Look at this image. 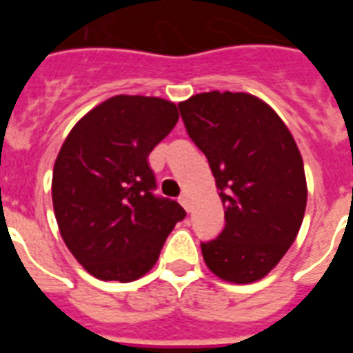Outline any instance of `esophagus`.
<instances>
[{"instance_id":"esophagus-1","label":"esophagus","mask_w":353,"mask_h":353,"mask_svg":"<svg viewBox=\"0 0 353 353\" xmlns=\"http://www.w3.org/2000/svg\"><path fill=\"white\" fill-rule=\"evenodd\" d=\"M180 205L185 208L187 212H192V203H191V196L189 194H182L180 196Z\"/></svg>"}]
</instances>
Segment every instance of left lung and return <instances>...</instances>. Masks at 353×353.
<instances>
[{
    "mask_svg": "<svg viewBox=\"0 0 353 353\" xmlns=\"http://www.w3.org/2000/svg\"><path fill=\"white\" fill-rule=\"evenodd\" d=\"M179 108L224 207L223 233L201 244L205 263L223 281H260L304 219L307 183L297 143L279 114L251 93H198Z\"/></svg>",
    "mask_w": 353,
    "mask_h": 353,
    "instance_id": "1",
    "label": "left lung"
}]
</instances>
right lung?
Segmentation results:
<instances>
[{
	"label": "right lung",
	"mask_w": 353,
	"mask_h": 353,
	"mask_svg": "<svg viewBox=\"0 0 353 353\" xmlns=\"http://www.w3.org/2000/svg\"><path fill=\"white\" fill-rule=\"evenodd\" d=\"M179 121L173 102L114 95L72 127L52 170V207L68 251L102 281L130 283L159 260L185 217L176 201L155 198L150 152Z\"/></svg>",
	"instance_id": "obj_1"
}]
</instances>
